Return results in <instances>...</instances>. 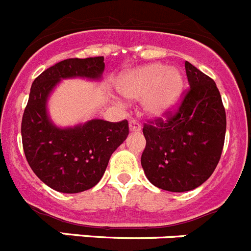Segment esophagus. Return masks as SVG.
<instances>
[{
  "instance_id": "34e87169",
  "label": "esophagus",
  "mask_w": 251,
  "mask_h": 251,
  "mask_svg": "<svg viewBox=\"0 0 251 251\" xmlns=\"http://www.w3.org/2000/svg\"><path fill=\"white\" fill-rule=\"evenodd\" d=\"M141 130V125L137 123L136 120H131L130 121V131L131 132H139Z\"/></svg>"
}]
</instances>
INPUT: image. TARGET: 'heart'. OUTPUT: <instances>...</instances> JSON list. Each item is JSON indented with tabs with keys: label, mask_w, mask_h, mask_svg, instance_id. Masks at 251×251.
Listing matches in <instances>:
<instances>
[{
	"label": "heart",
	"mask_w": 251,
	"mask_h": 251,
	"mask_svg": "<svg viewBox=\"0 0 251 251\" xmlns=\"http://www.w3.org/2000/svg\"><path fill=\"white\" fill-rule=\"evenodd\" d=\"M184 78L175 69L166 70L155 64L126 72L117 81V89L125 98L144 100V111L152 119L170 114L177 105Z\"/></svg>",
	"instance_id": "heart-1"
}]
</instances>
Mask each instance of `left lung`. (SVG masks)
I'll use <instances>...</instances> for the list:
<instances>
[{"mask_svg": "<svg viewBox=\"0 0 251 251\" xmlns=\"http://www.w3.org/2000/svg\"><path fill=\"white\" fill-rule=\"evenodd\" d=\"M190 89L166 119L144 124L145 150L141 165L146 177L162 190H193L209 179L220 160L226 115L216 83L185 61Z\"/></svg>", "mask_w": 251, "mask_h": 251, "instance_id": "left-lung-1", "label": "left lung"}]
</instances>
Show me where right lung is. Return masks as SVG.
<instances>
[{
	"label": "right lung",
	"mask_w": 251,
	"mask_h": 251,
	"mask_svg": "<svg viewBox=\"0 0 251 251\" xmlns=\"http://www.w3.org/2000/svg\"><path fill=\"white\" fill-rule=\"evenodd\" d=\"M102 56L67 58L45 70L32 82L21 124L25 156L33 173L60 193L76 194L98 184L112 152L128 135L127 120L95 119L75 127L60 128L47 115L46 103L62 78H101Z\"/></svg>",
	"instance_id": "1"
}]
</instances>
